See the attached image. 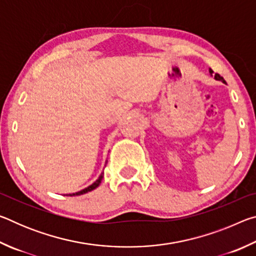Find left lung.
I'll return each mask as SVG.
<instances>
[{"instance_id":"left-lung-1","label":"left lung","mask_w":256,"mask_h":256,"mask_svg":"<svg viewBox=\"0 0 256 256\" xmlns=\"http://www.w3.org/2000/svg\"><path fill=\"white\" fill-rule=\"evenodd\" d=\"M209 72H210V74L212 76V73H214V71H212L211 68H209ZM214 79H216V80H219V81H222L224 84H226V81L224 80V78H222V76H220V74H218V73H216V76H214Z\"/></svg>"}]
</instances>
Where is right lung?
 <instances>
[{
  "label": "right lung",
  "mask_w": 256,
  "mask_h": 256,
  "mask_svg": "<svg viewBox=\"0 0 256 256\" xmlns=\"http://www.w3.org/2000/svg\"><path fill=\"white\" fill-rule=\"evenodd\" d=\"M102 177H104V174H102L100 176L98 177V180L94 182V183H92V185L90 186H88V188H84V190H79V192H76V193H72V194H68V196H81V194H84V193H88V192H90V190H94L96 188H98L99 186V184L102 183Z\"/></svg>",
  "instance_id": "right-lung-1"
}]
</instances>
